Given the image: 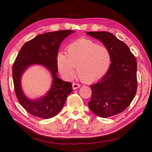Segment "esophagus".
I'll return each instance as SVG.
<instances>
[{
    "instance_id": "34e87169",
    "label": "esophagus",
    "mask_w": 152,
    "mask_h": 152,
    "mask_svg": "<svg viewBox=\"0 0 152 152\" xmlns=\"http://www.w3.org/2000/svg\"><path fill=\"white\" fill-rule=\"evenodd\" d=\"M80 84H77V83H73L72 84V88L73 90H76V89H78L80 87Z\"/></svg>"
}]
</instances>
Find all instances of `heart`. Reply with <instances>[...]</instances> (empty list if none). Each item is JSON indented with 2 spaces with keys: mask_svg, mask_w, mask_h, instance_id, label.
<instances>
[{
  "mask_svg": "<svg viewBox=\"0 0 152 152\" xmlns=\"http://www.w3.org/2000/svg\"><path fill=\"white\" fill-rule=\"evenodd\" d=\"M111 62V53L105 46L86 39L68 45L66 54L60 52L56 56L58 71L64 78H72L76 68L77 75L85 83L102 79L109 70Z\"/></svg>",
  "mask_w": 152,
  "mask_h": 152,
  "instance_id": "obj_1",
  "label": "heart"
}]
</instances>
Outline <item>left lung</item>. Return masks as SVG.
I'll return each instance as SVG.
<instances>
[{"label":"left lung","instance_id":"obj_1","mask_svg":"<svg viewBox=\"0 0 152 152\" xmlns=\"http://www.w3.org/2000/svg\"><path fill=\"white\" fill-rule=\"evenodd\" d=\"M109 49L111 63L102 80L91 86L88 106L98 117L107 118L121 113L132 102L137 90V62L123 41L107 31H89Z\"/></svg>","mask_w":152,"mask_h":152}]
</instances>
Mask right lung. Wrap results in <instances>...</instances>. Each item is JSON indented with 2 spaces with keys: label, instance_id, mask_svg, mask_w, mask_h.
Here are the masks:
<instances>
[{
  "label": "right lung",
  "instance_id": "add662e5",
  "mask_svg": "<svg viewBox=\"0 0 152 152\" xmlns=\"http://www.w3.org/2000/svg\"><path fill=\"white\" fill-rule=\"evenodd\" d=\"M72 30L47 32L37 35L26 42L21 48L12 66L14 91L17 99L29 113L39 118H50L57 115L72 91L71 82H64L57 77L56 56L61 42ZM41 64L45 66L53 77L52 86L45 96L31 100L23 94L20 77L28 66Z\"/></svg>",
  "mask_w": 152,
  "mask_h": 152
}]
</instances>
